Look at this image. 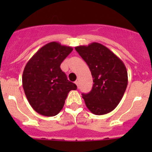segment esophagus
<instances>
[{
    "label": "esophagus",
    "mask_w": 152,
    "mask_h": 152,
    "mask_svg": "<svg viewBox=\"0 0 152 152\" xmlns=\"http://www.w3.org/2000/svg\"><path fill=\"white\" fill-rule=\"evenodd\" d=\"M75 84H76V85L77 86V87H78V84H79V80H75Z\"/></svg>",
    "instance_id": "1"
}]
</instances>
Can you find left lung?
Here are the masks:
<instances>
[{"label":"left lung","instance_id":"obj_1","mask_svg":"<svg viewBox=\"0 0 152 152\" xmlns=\"http://www.w3.org/2000/svg\"><path fill=\"white\" fill-rule=\"evenodd\" d=\"M84 60L93 77V88L82 97L90 111L95 115L110 113L122 100L128 84L124 63L105 45L92 42L75 47Z\"/></svg>","mask_w":152,"mask_h":152}]
</instances>
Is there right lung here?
<instances>
[{
    "instance_id": "right-lung-1",
    "label": "right lung",
    "mask_w": 152,
    "mask_h": 152,
    "mask_svg": "<svg viewBox=\"0 0 152 152\" xmlns=\"http://www.w3.org/2000/svg\"><path fill=\"white\" fill-rule=\"evenodd\" d=\"M72 50L71 46L52 42L39 49L24 68V93L31 107L40 115H57L62 110L68 93L77 89L60 68Z\"/></svg>"
}]
</instances>
